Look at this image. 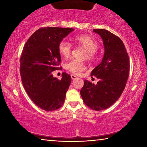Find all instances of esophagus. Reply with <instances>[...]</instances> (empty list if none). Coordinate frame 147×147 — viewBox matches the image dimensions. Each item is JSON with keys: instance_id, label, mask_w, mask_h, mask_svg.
I'll return each instance as SVG.
<instances>
[{"instance_id": "34e87169", "label": "esophagus", "mask_w": 147, "mask_h": 147, "mask_svg": "<svg viewBox=\"0 0 147 147\" xmlns=\"http://www.w3.org/2000/svg\"><path fill=\"white\" fill-rule=\"evenodd\" d=\"M71 77L72 80H75V79H76V78H77V77H76V76L73 75V74H72V75H71Z\"/></svg>"}]
</instances>
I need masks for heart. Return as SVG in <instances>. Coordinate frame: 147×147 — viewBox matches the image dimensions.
<instances>
[{
  "label": "heart",
  "mask_w": 147,
  "mask_h": 147,
  "mask_svg": "<svg viewBox=\"0 0 147 147\" xmlns=\"http://www.w3.org/2000/svg\"><path fill=\"white\" fill-rule=\"evenodd\" d=\"M74 42L76 45L86 49L84 58L89 61H93L97 58V49L98 43L95 39L89 35L82 34L76 36L74 38ZM58 51L59 54L65 58L69 57L72 51V45L70 43L65 41H61L58 45ZM67 70L76 75H79L82 72L86 70V66L84 62L73 60L66 64Z\"/></svg>",
  "instance_id": "1"
}]
</instances>
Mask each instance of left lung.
I'll return each instance as SVG.
<instances>
[{
  "instance_id": "1",
  "label": "left lung",
  "mask_w": 147,
  "mask_h": 147,
  "mask_svg": "<svg viewBox=\"0 0 147 147\" xmlns=\"http://www.w3.org/2000/svg\"><path fill=\"white\" fill-rule=\"evenodd\" d=\"M104 45L101 63L91 71L99 79L96 85L84 80L80 94L84 102L95 111L108 108L118 100L125 88L130 73V59L125 46L117 36L105 29H94Z\"/></svg>"
}]
</instances>
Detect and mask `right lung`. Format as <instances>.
<instances>
[{"mask_svg":"<svg viewBox=\"0 0 147 147\" xmlns=\"http://www.w3.org/2000/svg\"><path fill=\"white\" fill-rule=\"evenodd\" d=\"M73 31L71 28L43 27L36 30L26 42L20 58V74L29 97L36 105L47 111L61 108L71 78L65 72L62 78L52 73L61 63L58 45Z\"/></svg>","mask_w":147,"mask_h":147,"instance_id":"1","label":"right lung"}]
</instances>
